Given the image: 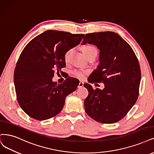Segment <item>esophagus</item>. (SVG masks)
Masks as SVG:
<instances>
[{
	"mask_svg": "<svg viewBox=\"0 0 154 154\" xmlns=\"http://www.w3.org/2000/svg\"><path fill=\"white\" fill-rule=\"evenodd\" d=\"M83 87V83L82 82H80L79 83V84H78V88H82V87Z\"/></svg>",
	"mask_w": 154,
	"mask_h": 154,
	"instance_id": "1",
	"label": "esophagus"
}]
</instances>
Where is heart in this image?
I'll return each mask as SVG.
<instances>
[{"label":"heart","instance_id":"heart-1","mask_svg":"<svg viewBox=\"0 0 154 154\" xmlns=\"http://www.w3.org/2000/svg\"><path fill=\"white\" fill-rule=\"evenodd\" d=\"M82 51L83 53V54L87 57H88L90 55L95 54V53H97V50L94 46L92 45H85L82 47ZM71 52V50H69L66 53V54L64 55V59L66 61L67 60ZM87 74H88L87 71H81V70H74L72 72V76L79 79H84L85 78Z\"/></svg>","mask_w":154,"mask_h":154}]
</instances>
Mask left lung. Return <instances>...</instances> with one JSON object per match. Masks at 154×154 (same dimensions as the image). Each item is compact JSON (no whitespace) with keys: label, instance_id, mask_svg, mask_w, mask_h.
<instances>
[{"label":"left lung","instance_id":"left-lung-1","mask_svg":"<svg viewBox=\"0 0 154 154\" xmlns=\"http://www.w3.org/2000/svg\"><path fill=\"white\" fill-rule=\"evenodd\" d=\"M96 46L100 50V64L88 78L91 83H103L104 88L94 89L85 83L88 95L85 109L88 116L103 124L116 122L128 114L139 95L141 69L131 46L113 32L85 35L83 45Z\"/></svg>","mask_w":154,"mask_h":154}]
</instances>
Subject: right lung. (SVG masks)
<instances>
[{
	"label": "right lung",
	"instance_id": "obj_1",
	"mask_svg": "<svg viewBox=\"0 0 154 154\" xmlns=\"http://www.w3.org/2000/svg\"><path fill=\"white\" fill-rule=\"evenodd\" d=\"M83 36L47 30L24 48L14 69V83L20 106L31 118L54 117L62 111L67 95L76 91V79L68 78L59 85L52 78L66 67V53L80 43Z\"/></svg>",
	"mask_w": 154,
	"mask_h": 154
}]
</instances>
